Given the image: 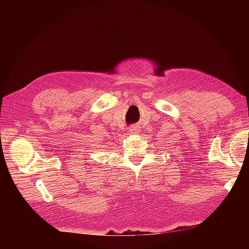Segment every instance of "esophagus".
Masks as SVG:
<instances>
[{
    "instance_id": "obj_1",
    "label": "esophagus",
    "mask_w": 249,
    "mask_h": 249,
    "mask_svg": "<svg viewBox=\"0 0 249 249\" xmlns=\"http://www.w3.org/2000/svg\"><path fill=\"white\" fill-rule=\"evenodd\" d=\"M130 133H132V134H137V133H139L138 126H137V125H133V126H131V127H130Z\"/></svg>"
}]
</instances>
